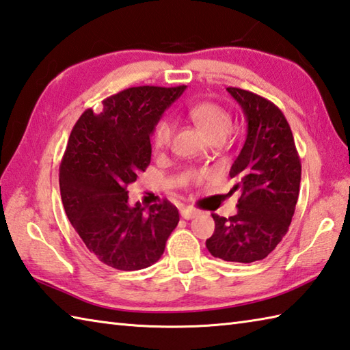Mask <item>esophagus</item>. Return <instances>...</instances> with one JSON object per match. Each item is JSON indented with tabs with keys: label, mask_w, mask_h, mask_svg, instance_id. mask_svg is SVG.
Masks as SVG:
<instances>
[{
	"label": "esophagus",
	"mask_w": 350,
	"mask_h": 350,
	"mask_svg": "<svg viewBox=\"0 0 350 350\" xmlns=\"http://www.w3.org/2000/svg\"><path fill=\"white\" fill-rule=\"evenodd\" d=\"M198 215H200V212H198L196 208H192V207L181 208V216L184 217V219H193V217H196Z\"/></svg>",
	"instance_id": "esophagus-1"
}]
</instances>
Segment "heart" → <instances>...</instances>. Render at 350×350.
Here are the masks:
<instances>
[{
	"label": "heart",
	"mask_w": 350,
	"mask_h": 350,
	"mask_svg": "<svg viewBox=\"0 0 350 350\" xmlns=\"http://www.w3.org/2000/svg\"><path fill=\"white\" fill-rule=\"evenodd\" d=\"M187 116L201 133L207 137V140H226L232 131V116L228 111L215 102H200L193 103L187 108ZM174 126L166 118L158 122L154 128L152 144L155 150H164L172 142ZM192 178L204 176V174H190Z\"/></svg>",
	"instance_id": "obj_1"
}]
</instances>
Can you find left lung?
Segmentation results:
<instances>
[{"label": "left lung", "instance_id": "1", "mask_svg": "<svg viewBox=\"0 0 350 350\" xmlns=\"http://www.w3.org/2000/svg\"><path fill=\"white\" fill-rule=\"evenodd\" d=\"M247 117V140L230 169L239 190L237 213H213L215 233L206 241L212 256L227 262L262 260L286 234L299 200L301 163L293 131L273 102L228 87Z\"/></svg>", "mask_w": 350, "mask_h": 350}]
</instances>
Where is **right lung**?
Wrapping results in <instances>:
<instances>
[{"instance_id":"obj_1","label":"right lung","mask_w":350,"mask_h":350,"mask_svg":"<svg viewBox=\"0 0 350 350\" xmlns=\"http://www.w3.org/2000/svg\"><path fill=\"white\" fill-rule=\"evenodd\" d=\"M186 90L133 87L105 98L100 114L88 108L72 128L59 187L65 213L98 260L122 271L160 259L180 215L163 200L144 212L128 202V186L150 163V134L169 105Z\"/></svg>"}]
</instances>
